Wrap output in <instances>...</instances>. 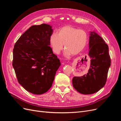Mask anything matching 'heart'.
<instances>
[{"mask_svg": "<svg viewBox=\"0 0 121 121\" xmlns=\"http://www.w3.org/2000/svg\"><path fill=\"white\" fill-rule=\"evenodd\" d=\"M88 36L82 29H78L71 26H66L60 29L57 33L51 34L49 43L54 53L59 54L65 44V56L69 57L78 54L86 47Z\"/></svg>", "mask_w": 121, "mask_h": 121, "instance_id": "b5f03b06", "label": "heart"}]
</instances>
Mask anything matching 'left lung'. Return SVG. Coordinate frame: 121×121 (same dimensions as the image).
<instances>
[{"instance_id":"1","label":"left lung","mask_w":121,"mask_h":121,"mask_svg":"<svg viewBox=\"0 0 121 121\" xmlns=\"http://www.w3.org/2000/svg\"><path fill=\"white\" fill-rule=\"evenodd\" d=\"M89 45L91 64L88 72L72 80L74 88L83 94L94 93L104 86L111 63L108 45L96 33L91 32Z\"/></svg>"}]
</instances>
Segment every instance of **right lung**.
<instances>
[{
    "instance_id": "right-lung-1",
    "label": "right lung",
    "mask_w": 121,
    "mask_h": 121,
    "mask_svg": "<svg viewBox=\"0 0 121 121\" xmlns=\"http://www.w3.org/2000/svg\"><path fill=\"white\" fill-rule=\"evenodd\" d=\"M50 25H33L21 35L13 49V66L17 81L27 91L42 94L51 87L60 60L53 53L49 39Z\"/></svg>"
}]
</instances>
